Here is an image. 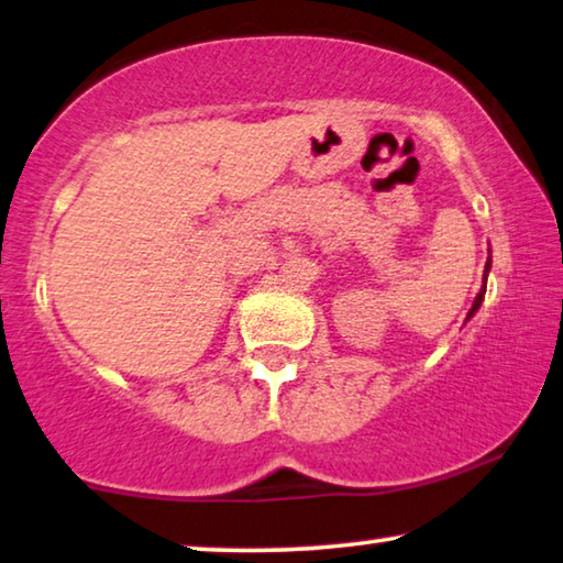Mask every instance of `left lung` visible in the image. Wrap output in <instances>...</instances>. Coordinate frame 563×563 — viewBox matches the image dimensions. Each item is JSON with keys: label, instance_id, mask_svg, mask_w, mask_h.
Masks as SVG:
<instances>
[{"label": "left lung", "instance_id": "obj_1", "mask_svg": "<svg viewBox=\"0 0 563 563\" xmlns=\"http://www.w3.org/2000/svg\"><path fill=\"white\" fill-rule=\"evenodd\" d=\"M488 271H490V260H488V265H485V280H488ZM485 280H483V288H481V292H477V298L473 300V308H470L467 318H473V316H475V310L481 308V303H483V298H485Z\"/></svg>", "mask_w": 563, "mask_h": 563}]
</instances>
